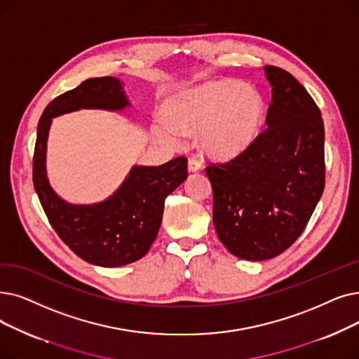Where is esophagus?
I'll list each match as a JSON object with an SVG mask.
<instances>
[{"label": "esophagus", "instance_id": "34e87169", "mask_svg": "<svg viewBox=\"0 0 359 359\" xmlns=\"http://www.w3.org/2000/svg\"><path fill=\"white\" fill-rule=\"evenodd\" d=\"M188 168H189V171H198V170H201V168H202L201 160H198L196 157H191L189 161H188Z\"/></svg>", "mask_w": 359, "mask_h": 359}]
</instances>
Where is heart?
I'll use <instances>...</instances> for the list:
<instances>
[{
  "label": "heart",
  "mask_w": 359,
  "mask_h": 359,
  "mask_svg": "<svg viewBox=\"0 0 359 359\" xmlns=\"http://www.w3.org/2000/svg\"><path fill=\"white\" fill-rule=\"evenodd\" d=\"M168 123L158 130L168 141L177 133L199 132V142L215 157H231L251 144L259 129L264 104L259 93L241 82L223 79L189 89L170 100Z\"/></svg>",
  "instance_id": "1"
}]
</instances>
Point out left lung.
I'll list each match as a JSON object with an SVG mask.
<instances>
[{
    "instance_id": "8db88e82",
    "label": "left lung",
    "mask_w": 359,
    "mask_h": 359,
    "mask_svg": "<svg viewBox=\"0 0 359 359\" xmlns=\"http://www.w3.org/2000/svg\"><path fill=\"white\" fill-rule=\"evenodd\" d=\"M271 85L267 129L238 157L210 163L212 222L235 257L264 261L293 245L324 191V123L306 89L266 66Z\"/></svg>"
}]
</instances>
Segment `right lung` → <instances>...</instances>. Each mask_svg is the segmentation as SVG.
Returning <instances> with one entry per match:
<instances>
[{"label": "right lung", "mask_w": 359, "mask_h": 359, "mask_svg": "<svg viewBox=\"0 0 359 359\" xmlns=\"http://www.w3.org/2000/svg\"><path fill=\"white\" fill-rule=\"evenodd\" d=\"M129 101L116 77H93L61 93L42 113L34 154V186L41 205L72 251L93 266L120 267L141 259L158 235L164 201L188 177V160L157 167L135 165L120 188L102 202L74 205L61 199L46 177V139L54 117L81 108L118 111Z\"/></svg>", "instance_id": "obj_1"}]
</instances>
